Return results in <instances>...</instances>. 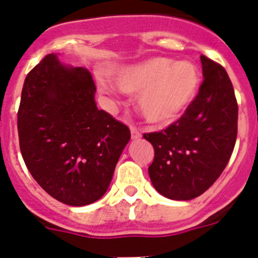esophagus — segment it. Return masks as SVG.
<instances>
[{
    "label": "esophagus",
    "instance_id": "34e87169",
    "mask_svg": "<svg viewBox=\"0 0 258 258\" xmlns=\"http://www.w3.org/2000/svg\"><path fill=\"white\" fill-rule=\"evenodd\" d=\"M141 136V132L139 131L136 127H131V138L134 139V140H136V139H139Z\"/></svg>",
    "mask_w": 258,
    "mask_h": 258
}]
</instances>
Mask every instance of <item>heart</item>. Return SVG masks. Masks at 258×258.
I'll list each match as a JSON object with an SVG mask.
<instances>
[{
	"label": "heart",
	"mask_w": 258,
	"mask_h": 258,
	"mask_svg": "<svg viewBox=\"0 0 258 258\" xmlns=\"http://www.w3.org/2000/svg\"><path fill=\"white\" fill-rule=\"evenodd\" d=\"M113 80L120 91L140 92L138 110L144 119L164 126L177 119L192 101L199 86V72L189 61L150 57L119 69Z\"/></svg>",
	"instance_id": "heart-1"
}]
</instances>
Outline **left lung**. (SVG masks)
I'll return each instance as SVG.
<instances>
[{
    "mask_svg": "<svg viewBox=\"0 0 258 258\" xmlns=\"http://www.w3.org/2000/svg\"><path fill=\"white\" fill-rule=\"evenodd\" d=\"M203 82L184 114L166 130L144 134L154 148L149 176L158 192L189 201L213 185L238 134V103L226 71L202 55Z\"/></svg>",
    "mask_w": 258,
    "mask_h": 258,
    "instance_id": "1",
    "label": "left lung"
}]
</instances>
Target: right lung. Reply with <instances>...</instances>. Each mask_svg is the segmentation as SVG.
Returning <instances> with one entry per match:
<instances>
[{"instance_id": "obj_1", "label": "right lung", "mask_w": 258, "mask_h": 258, "mask_svg": "<svg viewBox=\"0 0 258 258\" xmlns=\"http://www.w3.org/2000/svg\"><path fill=\"white\" fill-rule=\"evenodd\" d=\"M92 76L46 55L27 74L18 110L23 159L38 185L68 206H86L108 190L131 132L99 110Z\"/></svg>"}]
</instances>
